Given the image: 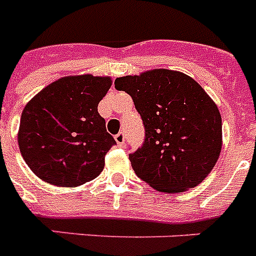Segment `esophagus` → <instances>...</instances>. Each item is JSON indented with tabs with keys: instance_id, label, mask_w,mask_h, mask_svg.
Instances as JSON below:
<instances>
[{
	"instance_id": "esophagus-1",
	"label": "esophagus",
	"mask_w": 256,
	"mask_h": 256,
	"mask_svg": "<svg viewBox=\"0 0 256 256\" xmlns=\"http://www.w3.org/2000/svg\"><path fill=\"white\" fill-rule=\"evenodd\" d=\"M124 138H126V136H124V132H120L117 135H116V136H114V139H116V142H117V144L120 147H122L124 144Z\"/></svg>"
}]
</instances>
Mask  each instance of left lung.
Wrapping results in <instances>:
<instances>
[{
  "label": "left lung",
  "instance_id": "8db88e82",
  "mask_svg": "<svg viewBox=\"0 0 256 256\" xmlns=\"http://www.w3.org/2000/svg\"><path fill=\"white\" fill-rule=\"evenodd\" d=\"M114 85L132 96L144 126L142 147L128 155L138 178L159 192L198 186L221 154L222 120L214 101L178 70H146L118 78Z\"/></svg>",
  "mask_w": 256,
  "mask_h": 256
}]
</instances>
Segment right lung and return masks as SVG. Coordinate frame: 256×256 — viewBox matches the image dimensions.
<instances>
[{
	"label": "right lung",
	"instance_id": "1",
	"mask_svg": "<svg viewBox=\"0 0 256 256\" xmlns=\"http://www.w3.org/2000/svg\"><path fill=\"white\" fill-rule=\"evenodd\" d=\"M110 86L108 76H66L27 102L18 144L39 178L54 186H78L102 172L105 155L116 140L97 108Z\"/></svg>",
	"mask_w": 256,
	"mask_h": 256
}]
</instances>
